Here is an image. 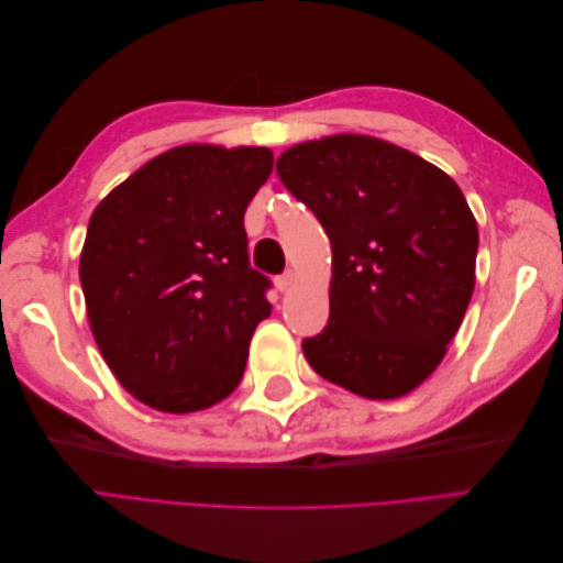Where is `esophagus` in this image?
<instances>
[{
  "instance_id": "obj_1",
  "label": "esophagus",
  "mask_w": 563,
  "mask_h": 563,
  "mask_svg": "<svg viewBox=\"0 0 563 563\" xmlns=\"http://www.w3.org/2000/svg\"><path fill=\"white\" fill-rule=\"evenodd\" d=\"M291 284H294V272H284V275H279L277 279H275V286H277V291H288V288H291Z\"/></svg>"
}]
</instances>
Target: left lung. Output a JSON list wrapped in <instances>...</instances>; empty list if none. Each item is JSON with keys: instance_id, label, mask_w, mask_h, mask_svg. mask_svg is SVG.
I'll list each match as a JSON object with an SVG mask.
<instances>
[{"instance_id": "1", "label": "left lung", "mask_w": 563, "mask_h": 563, "mask_svg": "<svg viewBox=\"0 0 563 563\" xmlns=\"http://www.w3.org/2000/svg\"><path fill=\"white\" fill-rule=\"evenodd\" d=\"M333 251L331 314L310 366L366 399H397L444 360L474 291L479 230L451 176L371 135H329L277 159Z\"/></svg>"}]
</instances>
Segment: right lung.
<instances>
[{
  "mask_svg": "<svg viewBox=\"0 0 563 563\" xmlns=\"http://www.w3.org/2000/svg\"><path fill=\"white\" fill-rule=\"evenodd\" d=\"M272 150L180 145L98 203L79 279L100 354L131 395L192 413L240 385L272 286L249 263L244 213Z\"/></svg>",
  "mask_w": 563,
  "mask_h": 563,
  "instance_id": "right-lung-1",
  "label": "right lung"
}]
</instances>
